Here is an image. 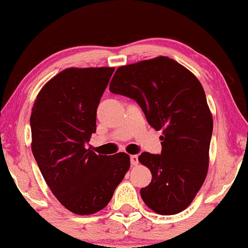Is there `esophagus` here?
<instances>
[{
    "label": "esophagus",
    "instance_id": "obj_1",
    "mask_svg": "<svg viewBox=\"0 0 248 248\" xmlns=\"http://www.w3.org/2000/svg\"><path fill=\"white\" fill-rule=\"evenodd\" d=\"M130 161H131V164H132V166H137V164L139 163L138 155H131V156H130Z\"/></svg>",
    "mask_w": 248,
    "mask_h": 248
}]
</instances>
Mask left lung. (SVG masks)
<instances>
[{"mask_svg": "<svg viewBox=\"0 0 248 248\" xmlns=\"http://www.w3.org/2000/svg\"><path fill=\"white\" fill-rule=\"evenodd\" d=\"M111 93L136 101L156 131L161 154L143 152L152 182L140 189L143 202L162 215H173L192 202L208 171L213 117L200 81L169 57L121 66L110 82Z\"/></svg>", "mask_w": 248, "mask_h": 248, "instance_id": "8db88e82", "label": "left lung"}]
</instances>
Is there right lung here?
<instances>
[{
    "label": "right lung",
    "mask_w": 248,
    "mask_h": 248,
    "mask_svg": "<svg viewBox=\"0 0 248 248\" xmlns=\"http://www.w3.org/2000/svg\"><path fill=\"white\" fill-rule=\"evenodd\" d=\"M114 68H70L42 87L31 114L32 152L57 200L78 215L103 209L130 168L125 153L87 148Z\"/></svg>",
    "instance_id": "obj_1"
}]
</instances>
